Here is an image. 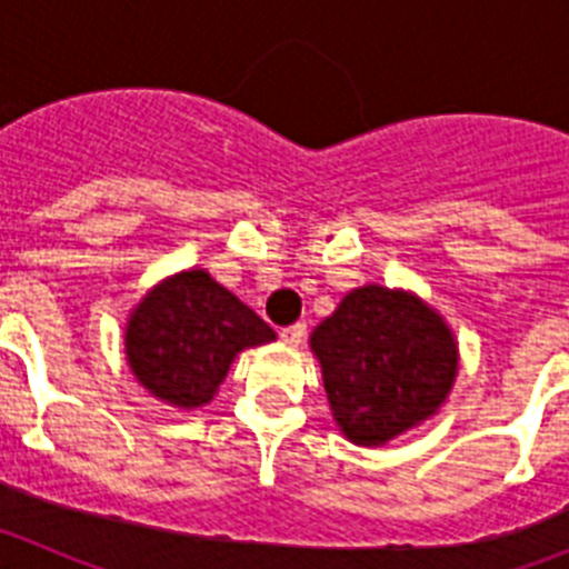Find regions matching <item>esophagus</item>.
Listing matches in <instances>:
<instances>
[{"mask_svg": "<svg viewBox=\"0 0 569 569\" xmlns=\"http://www.w3.org/2000/svg\"><path fill=\"white\" fill-rule=\"evenodd\" d=\"M305 333H308V325L305 321H296V325H290V328L281 330V341L288 347H299L301 339H305Z\"/></svg>", "mask_w": 569, "mask_h": 569, "instance_id": "34e87169", "label": "esophagus"}]
</instances>
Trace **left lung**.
Instances as JSON below:
<instances>
[{"instance_id": "obj_1", "label": "left lung", "mask_w": 569, "mask_h": 569, "mask_svg": "<svg viewBox=\"0 0 569 569\" xmlns=\"http://www.w3.org/2000/svg\"><path fill=\"white\" fill-rule=\"evenodd\" d=\"M336 427L381 447L445 407L459 376V341L419 293L361 284L310 333Z\"/></svg>"}]
</instances>
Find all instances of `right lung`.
Here are the masks:
<instances>
[{"instance_id":"add662e5","label":"right lung","mask_w":569,"mask_h":569,"mask_svg":"<svg viewBox=\"0 0 569 569\" xmlns=\"http://www.w3.org/2000/svg\"><path fill=\"white\" fill-rule=\"evenodd\" d=\"M276 341L239 296L204 268L164 276L133 305L124 325L130 373L153 399L199 410L219 393L236 356Z\"/></svg>"}]
</instances>
